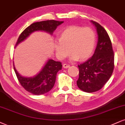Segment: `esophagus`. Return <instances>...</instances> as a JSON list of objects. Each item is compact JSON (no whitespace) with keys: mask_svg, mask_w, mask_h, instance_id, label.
I'll return each mask as SVG.
<instances>
[{"mask_svg":"<svg viewBox=\"0 0 125 125\" xmlns=\"http://www.w3.org/2000/svg\"><path fill=\"white\" fill-rule=\"evenodd\" d=\"M63 67L64 68H68V67H70V65L67 64H63Z\"/></svg>","mask_w":125,"mask_h":125,"instance_id":"1","label":"esophagus"}]
</instances>
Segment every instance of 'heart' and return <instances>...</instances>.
<instances>
[{
  "label": "heart",
  "mask_w": 125,
  "mask_h": 125,
  "mask_svg": "<svg viewBox=\"0 0 125 125\" xmlns=\"http://www.w3.org/2000/svg\"><path fill=\"white\" fill-rule=\"evenodd\" d=\"M95 45V35L91 28L70 26L61 33L54 48L60 59H63L70 53V61H83L91 56Z\"/></svg>",
  "instance_id": "1"
}]
</instances>
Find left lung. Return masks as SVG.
I'll return each mask as SVG.
<instances>
[{
    "label": "left lung",
    "mask_w": 125,
    "mask_h": 125,
    "mask_svg": "<svg viewBox=\"0 0 125 125\" xmlns=\"http://www.w3.org/2000/svg\"><path fill=\"white\" fill-rule=\"evenodd\" d=\"M91 22L97 30V47L91 58L78 65L79 77L77 85L86 93L95 92L103 88L111 77L114 68V51L107 32L98 23Z\"/></svg>",
    "instance_id": "left-lung-1"
}]
</instances>
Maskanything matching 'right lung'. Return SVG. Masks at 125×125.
<instances>
[{"label":"right lung","mask_w":125,"mask_h":125,"mask_svg":"<svg viewBox=\"0 0 125 125\" xmlns=\"http://www.w3.org/2000/svg\"><path fill=\"white\" fill-rule=\"evenodd\" d=\"M63 21L46 20L32 23L22 31L16 43V47L19 43L26 40L31 34L36 31H43L52 35L57 27ZM13 66L15 73L20 83L23 88L34 95H42L49 92L53 88L56 81L57 73L62 69V64L60 62H56L49 59L39 73L32 77H24L20 74Z\"/></svg>","instance_id":"right-lung-1"}]
</instances>
